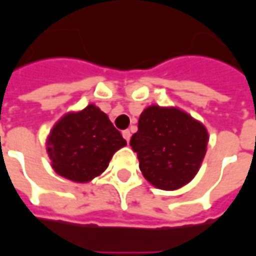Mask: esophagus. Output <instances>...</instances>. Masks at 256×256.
Instances as JSON below:
<instances>
[{
    "mask_svg": "<svg viewBox=\"0 0 256 256\" xmlns=\"http://www.w3.org/2000/svg\"><path fill=\"white\" fill-rule=\"evenodd\" d=\"M122 136H124V139L126 142H130V139H131V132L128 131V130H125V131H122Z\"/></svg>",
    "mask_w": 256,
    "mask_h": 256,
    "instance_id": "1",
    "label": "esophagus"
}]
</instances>
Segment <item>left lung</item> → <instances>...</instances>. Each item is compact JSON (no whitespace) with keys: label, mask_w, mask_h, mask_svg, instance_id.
<instances>
[{"label":"left lung","mask_w":256,"mask_h":256,"mask_svg":"<svg viewBox=\"0 0 256 256\" xmlns=\"http://www.w3.org/2000/svg\"><path fill=\"white\" fill-rule=\"evenodd\" d=\"M208 134L182 110L150 106L131 138L143 176L156 188L175 190L190 182L206 152Z\"/></svg>","instance_id":"8db88e82"}]
</instances>
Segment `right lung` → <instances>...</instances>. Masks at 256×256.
Masks as SVG:
<instances>
[{"label": "right lung", "instance_id": "add662e5", "mask_svg": "<svg viewBox=\"0 0 256 256\" xmlns=\"http://www.w3.org/2000/svg\"><path fill=\"white\" fill-rule=\"evenodd\" d=\"M106 114L90 104L78 113L64 116L48 138L52 166L73 182H90L108 166L113 154L125 146Z\"/></svg>", "mask_w": 256, "mask_h": 256}]
</instances>
